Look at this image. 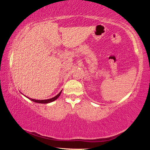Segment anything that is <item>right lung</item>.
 <instances>
[{
	"mask_svg": "<svg viewBox=\"0 0 150 150\" xmlns=\"http://www.w3.org/2000/svg\"><path fill=\"white\" fill-rule=\"evenodd\" d=\"M62 91L60 92V93L57 95L55 97H54L52 98H50V99H46V100H36V99H32V98H29V99L32 100L33 102H35V103H40V104H47V103H52V102H53L54 100H55L57 98H58L59 96L60 93H61Z\"/></svg>",
	"mask_w": 150,
	"mask_h": 150,
	"instance_id": "right-lung-1",
	"label": "right lung"
}]
</instances>
